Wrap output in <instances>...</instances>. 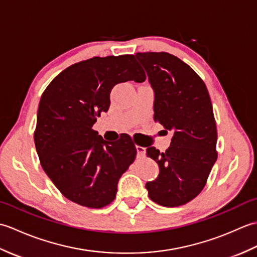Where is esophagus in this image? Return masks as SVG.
Instances as JSON below:
<instances>
[{
    "label": "esophagus",
    "instance_id": "esophagus-1",
    "mask_svg": "<svg viewBox=\"0 0 257 257\" xmlns=\"http://www.w3.org/2000/svg\"><path fill=\"white\" fill-rule=\"evenodd\" d=\"M136 148H137V154H138V156H139V157L144 156V155L146 154V148H145V147L137 146V147H136Z\"/></svg>",
    "mask_w": 257,
    "mask_h": 257
}]
</instances>
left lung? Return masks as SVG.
Instances as JSON below:
<instances>
[{"mask_svg": "<svg viewBox=\"0 0 257 257\" xmlns=\"http://www.w3.org/2000/svg\"><path fill=\"white\" fill-rule=\"evenodd\" d=\"M155 92L154 118L173 133L166 152L147 156L160 169L147 182L149 198L162 206L188 203L203 190L217 159L216 122L204 81L181 59L166 52L137 53Z\"/></svg>", "mask_w": 257, "mask_h": 257, "instance_id": "left-lung-1", "label": "left lung"}]
</instances>
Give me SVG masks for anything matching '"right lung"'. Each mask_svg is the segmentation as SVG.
<instances>
[{"instance_id": "right-lung-1", "label": "right lung", "mask_w": 257, "mask_h": 257, "mask_svg": "<svg viewBox=\"0 0 257 257\" xmlns=\"http://www.w3.org/2000/svg\"><path fill=\"white\" fill-rule=\"evenodd\" d=\"M128 80H146L134 55L96 56L63 70L41 97L34 132L41 166L65 198L81 206L111 203L137 155L129 136L108 143L92 129L110 106L113 86Z\"/></svg>"}]
</instances>
